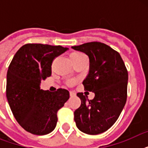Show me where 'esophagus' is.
<instances>
[{
	"mask_svg": "<svg viewBox=\"0 0 148 148\" xmlns=\"http://www.w3.org/2000/svg\"><path fill=\"white\" fill-rule=\"evenodd\" d=\"M70 96L71 97H74L75 96V94L74 92H72V91H70Z\"/></svg>",
	"mask_w": 148,
	"mask_h": 148,
	"instance_id": "obj_1",
	"label": "esophagus"
}]
</instances>
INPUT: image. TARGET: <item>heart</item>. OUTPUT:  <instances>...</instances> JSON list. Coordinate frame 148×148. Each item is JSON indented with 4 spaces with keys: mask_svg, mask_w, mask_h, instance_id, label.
<instances>
[{
    "mask_svg": "<svg viewBox=\"0 0 148 148\" xmlns=\"http://www.w3.org/2000/svg\"><path fill=\"white\" fill-rule=\"evenodd\" d=\"M70 58L71 59V60L73 61V63L76 62L77 60H79L80 59L83 58H86L85 55L83 53H81V52H78V51H74V52H72L71 53V55H70ZM70 84H73V82H70Z\"/></svg>",
    "mask_w": 148,
    "mask_h": 148,
    "instance_id": "b5f03b06",
    "label": "heart"
}]
</instances>
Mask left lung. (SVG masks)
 I'll return each mask as SVG.
<instances>
[{
	"instance_id": "8db88e82",
	"label": "left lung",
	"mask_w": 148,
	"mask_h": 148,
	"mask_svg": "<svg viewBox=\"0 0 148 148\" xmlns=\"http://www.w3.org/2000/svg\"><path fill=\"white\" fill-rule=\"evenodd\" d=\"M89 58V72L84 80V90L95 93L89 100L77 93L81 104L74 111V121L84 133L96 135L108 131L119 117L127 101L128 74L120 53L101 42L71 47Z\"/></svg>"
}]
</instances>
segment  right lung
Segmentation results:
<instances>
[{"label":"right lung","mask_w":148,"mask_h":148,"mask_svg":"<svg viewBox=\"0 0 148 148\" xmlns=\"http://www.w3.org/2000/svg\"><path fill=\"white\" fill-rule=\"evenodd\" d=\"M67 50L61 46L27 44L17 51L9 65L8 103L18 124L33 134L45 135L53 131L58 110L69 99L66 89L50 92L40 88V81L51 75L53 59Z\"/></svg>","instance_id":"right-lung-1"}]
</instances>
